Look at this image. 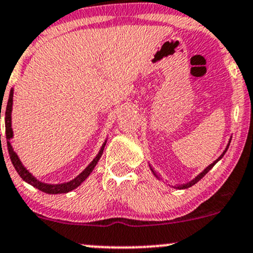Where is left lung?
Returning <instances> with one entry per match:
<instances>
[{"mask_svg": "<svg viewBox=\"0 0 253 253\" xmlns=\"http://www.w3.org/2000/svg\"><path fill=\"white\" fill-rule=\"evenodd\" d=\"M229 143H230V141H229ZM228 146H229V145H227V148H226V150H224V151H223V154H222V155H221V156H220V157H218V158H217V160H216V161H215V162H213V163H211V165H210V166H209V167H207V168H205V169H204V171H202V173H201V174H199V175H198V176H197V177H194V179L192 180V181L187 182V184H185V185H179V186H177V187H176V188H180V190H182V188H188V187H191V186H193L194 184H197V182H198V181H199V180H201V179H202V177H203V176L205 175V174H207V173H208V171H209V170H210V169H211V168L213 167V166H215V165H216V163H217V162H218V161H220V160H221V158H222V156H223V155H224V154H226V151H227V150H228ZM151 170H152V169H151ZM152 173H154V175H155V176H156V177H158V176L156 175V174H155V171H154V170H152Z\"/></svg>", "mask_w": 253, "mask_h": 253, "instance_id": "8db88e82", "label": "left lung"}]
</instances>
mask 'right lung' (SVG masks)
<instances>
[{
    "label": "right lung",
    "instance_id": "1",
    "mask_svg": "<svg viewBox=\"0 0 253 253\" xmlns=\"http://www.w3.org/2000/svg\"><path fill=\"white\" fill-rule=\"evenodd\" d=\"M12 105H13V90H10V93H9V97H8V102H7V107H5V113H4V122H5V138H7V146H8V154H9V157H10V161H12L14 168H15V170L18 171V174L20 175L21 179L24 180V181H26L27 184L32 185L33 187L38 188V190H41L42 192H45V193H49V194H57V193H67L69 191L74 190V188H77L78 186L82 184L83 181L87 177L88 175L91 174V171L93 170V168L96 167L97 162L99 161V158H101L102 154H103V150H104V146H105V143L103 144V146H102L101 150H99L98 155H97L95 160L92 161V162L90 163V165L86 167L84 170L82 171V173L78 175L76 179H73L72 181H68V182H65V184H57V185H51V184H44V182H41L38 181L37 179H36L35 176H32V174L30 173L29 170H27L26 168L24 167L23 163L20 162V160H19L18 155L14 152V150L12 148V145H10L9 143V139L13 137V131H12Z\"/></svg>",
    "mask_w": 253,
    "mask_h": 253
}]
</instances>
